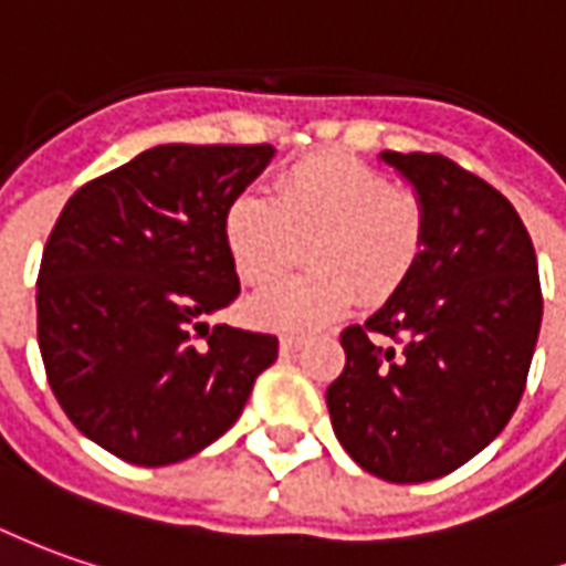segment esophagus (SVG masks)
<instances>
[{
    "label": "esophagus",
    "mask_w": 566,
    "mask_h": 566,
    "mask_svg": "<svg viewBox=\"0 0 566 566\" xmlns=\"http://www.w3.org/2000/svg\"><path fill=\"white\" fill-rule=\"evenodd\" d=\"M303 344H306V340H303V337H297V334H284L282 344H279V347H282L284 356H291V353H297V349L303 347Z\"/></svg>",
    "instance_id": "34e87169"
}]
</instances>
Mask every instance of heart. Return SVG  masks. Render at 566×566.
Wrapping results in <instances>:
<instances>
[{"label": "heart", "mask_w": 566, "mask_h": 566, "mask_svg": "<svg viewBox=\"0 0 566 566\" xmlns=\"http://www.w3.org/2000/svg\"><path fill=\"white\" fill-rule=\"evenodd\" d=\"M222 234L248 284L279 279L306 248L310 275L284 279L248 303L260 328L313 332L356 300L378 310L421 263L428 213L412 188L394 186L349 154H310L279 176L272 198L234 195Z\"/></svg>", "instance_id": "obj_1"}]
</instances>
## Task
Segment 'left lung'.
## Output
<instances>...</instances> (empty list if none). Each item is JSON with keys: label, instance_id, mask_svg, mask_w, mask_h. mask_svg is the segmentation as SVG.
Listing matches in <instances>:
<instances>
[{"label": "left lung", "instance_id": "left-lung-1", "mask_svg": "<svg viewBox=\"0 0 566 566\" xmlns=\"http://www.w3.org/2000/svg\"><path fill=\"white\" fill-rule=\"evenodd\" d=\"M418 191L428 241L406 287L340 332L328 387L349 459L387 483L452 474L524 396L542 325L536 251L511 201L443 154L384 151Z\"/></svg>", "mask_w": 566, "mask_h": 566}]
</instances>
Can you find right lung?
I'll return each mask as SVG.
<instances>
[{
  "label": "right lung",
  "instance_id": "obj_1",
  "mask_svg": "<svg viewBox=\"0 0 566 566\" xmlns=\"http://www.w3.org/2000/svg\"><path fill=\"white\" fill-rule=\"evenodd\" d=\"M272 145H157L76 188L49 232L36 337L76 430L145 468L191 459L238 421L275 334L203 315L241 284L222 217Z\"/></svg>",
  "mask_w": 566,
  "mask_h": 566
}]
</instances>
